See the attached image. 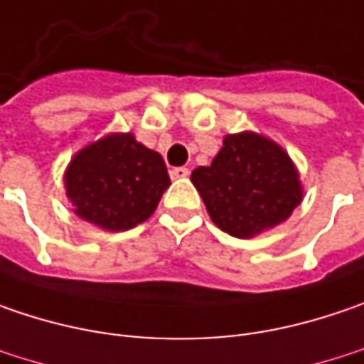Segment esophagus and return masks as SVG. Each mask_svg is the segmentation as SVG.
<instances>
[{"mask_svg": "<svg viewBox=\"0 0 364 364\" xmlns=\"http://www.w3.org/2000/svg\"><path fill=\"white\" fill-rule=\"evenodd\" d=\"M171 177L173 179H185V177H189V168L187 166H175V168H171Z\"/></svg>", "mask_w": 364, "mask_h": 364, "instance_id": "obj_1", "label": "esophagus"}]
</instances>
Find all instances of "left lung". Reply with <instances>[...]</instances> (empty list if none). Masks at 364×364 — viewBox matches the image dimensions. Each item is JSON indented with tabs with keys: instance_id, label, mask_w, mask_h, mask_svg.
<instances>
[{
	"instance_id": "1",
	"label": "left lung",
	"mask_w": 364,
	"mask_h": 364,
	"mask_svg": "<svg viewBox=\"0 0 364 364\" xmlns=\"http://www.w3.org/2000/svg\"><path fill=\"white\" fill-rule=\"evenodd\" d=\"M191 183L212 223L237 239L282 225L303 202L299 168L289 152L255 132L225 136L212 164L198 166Z\"/></svg>"
}]
</instances>
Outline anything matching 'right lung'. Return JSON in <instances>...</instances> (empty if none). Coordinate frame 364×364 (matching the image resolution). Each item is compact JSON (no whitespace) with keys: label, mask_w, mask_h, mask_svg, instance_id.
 Masks as SVG:
<instances>
[{"label":"right lung","mask_w":364,"mask_h":364,"mask_svg":"<svg viewBox=\"0 0 364 364\" xmlns=\"http://www.w3.org/2000/svg\"><path fill=\"white\" fill-rule=\"evenodd\" d=\"M171 179L159 152L134 134H107L77 150L63 173L74 212L102 230H129L148 220Z\"/></svg>","instance_id":"add662e5"}]
</instances>
